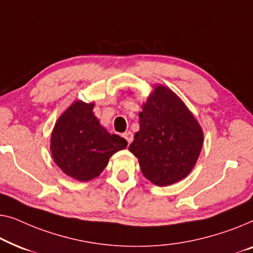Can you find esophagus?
<instances>
[{
  "mask_svg": "<svg viewBox=\"0 0 253 253\" xmlns=\"http://www.w3.org/2000/svg\"><path fill=\"white\" fill-rule=\"evenodd\" d=\"M123 136L126 138L128 144H130V142L133 141V133H131V131H125V133L123 134Z\"/></svg>",
  "mask_w": 253,
  "mask_h": 253,
  "instance_id": "obj_1",
  "label": "esophagus"
}]
</instances>
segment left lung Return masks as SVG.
I'll return each instance as SVG.
<instances>
[{"label":"left lung","mask_w":253,"mask_h":253,"mask_svg":"<svg viewBox=\"0 0 253 253\" xmlns=\"http://www.w3.org/2000/svg\"><path fill=\"white\" fill-rule=\"evenodd\" d=\"M140 129L129 151L147 179L158 187L179 182L196 165L204 134L182 99L164 84H156L143 104Z\"/></svg>","instance_id":"1"}]
</instances>
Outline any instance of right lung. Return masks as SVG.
<instances>
[{"label": "right lung", "mask_w": 253, "mask_h": 253, "mask_svg": "<svg viewBox=\"0 0 253 253\" xmlns=\"http://www.w3.org/2000/svg\"><path fill=\"white\" fill-rule=\"evenodd\" d=\"M95 103L74 101L57 119L50 137L56 165L74 180L90 181L108 166L117 151L127 147L119 135L110 134L92 112Z\"/></svg>", "instance_id": "1"}]
</instances>
